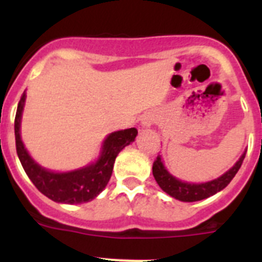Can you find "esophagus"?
<instances>
[{"mask_svg":"<svg viewBox=\"0 0 262 262\" xmlns=\"http://www.w3.org/2000/svg\"><path fill=\"white\" fill-rule=\"evenodd\" d=\"M157 117L154 114V113H147L142 117V124L144 127H151L152 124L156 123Z\"/></svg>","mask_w":262,"mask_h":262,"instance_id":"obj_1","label":"esophagus"}]
</instances>
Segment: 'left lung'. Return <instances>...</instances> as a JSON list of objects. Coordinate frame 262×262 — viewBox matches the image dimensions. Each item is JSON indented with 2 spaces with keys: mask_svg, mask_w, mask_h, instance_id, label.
<instances>
[{
  "mask_svg": "<svg viewBox=\"0 0 262 262\" xmlns=\"http://www.w3.org/2000/svg\"><path fill=\"white\" fill-rule=\"evenodd\" d=\"M244 157L245 152L228 172H226L216 180L205 182V184H189V182L180 181L178 178L173 177L164 166L160 155H157L156 160L154 161L152 173H154V177L157 184H159V186L166 194H169L176 200L182 201V202H195V201H202L205 198H209V196L216 194L217 191L223 190L224 187L232 181V178L235 177V174L242 166Z\"/></svg>",
  "mask_w": 262,
  "mask_h": 262,
  "instance_id": "1",
  "label": "left lung"
}]
</instances>
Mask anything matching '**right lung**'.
Segmentation results:
<instances>
[{"label": "right lung", "mask_w": 262, "mask_h": 262, "mask_svg": "<svg viewBox=\"0 0 262 262\" xmlns=\"http://www.w3.org/2000/svg\"><path fill=\"white\" fill-rule=\"evenodd\" d=\"M25 99L26 93L23 92L14 120V133L17 155L32 184L35 185L40 193L57 203L77 205L96 198L105 189L110 180L118 154L135 140L138 129L133 127L110 134L103 142L101 156L94 164L67 173L51 172L41 168L31 159L20 139V118Z\"/></svg>", "instance_id": "obj_1"}]
</instances>
